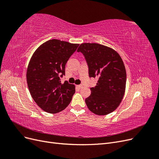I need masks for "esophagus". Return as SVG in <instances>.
<instances>
[{"label": "esophagus", "instance_id": "34e87169", "mask_svg": "<svg viewBox=\"0 0 159 159\" xmlns=\"http://www.w3.org/2000/svg\"><path fill=\"white\" fill-rule=\"evenodd\" d=\"M76 87L78 88V89H81V88H83V85H77Z\"/></svg>", "mask_w": 159, "mask_h": 159}]
</instances>
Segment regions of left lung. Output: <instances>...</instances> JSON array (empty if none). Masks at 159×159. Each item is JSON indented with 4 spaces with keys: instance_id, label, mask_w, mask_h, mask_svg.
I'll use <instances>...</instances> for the list:
<instances>
[{
    "instance_id": "left-lung-1",
    "label": "left lung",
    "mask_w": 159,
    "mask_h": 159,
    "mask_svg": "<svg viewBox=\"0 0 159 159\" xmlns=\"http://www.w3.org/2000/svg\"><path fill=\"white\" fill-rule=\"evenodd\" d=\"M82 53L89 68L90 78H98L95 87L85 102L91 112L105 115L113 112L124 96L126 70L118 53L97 43H84L78 49Z\"/></svg>"
}]
</instances>
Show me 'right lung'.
<instances>
[{
    "instance_id": "right-lung-1",
    "label": "right lung",
    "mask_w": 159,
    "mask_h": 159,
    "mask_svg": "<svg viewBox=\"0 0 159 159\" xmlns=\"http://www.w3.org/2000/svg\"><path fill=\"white\" fill-rule=\"evenodd\" d=\"M78 44L56 39L44 42L34 53L27 68L28 87L34 101L42 110L57 113L70 104L75 93V85L60 78Z\"/></svg>"
}]
</instances>
